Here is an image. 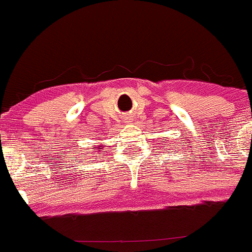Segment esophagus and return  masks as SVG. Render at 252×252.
<instances>
[{"label":"esophagus","mask_w":252,"mask_h":252,"mask_svg":"<svg viewBox=\"0 0 252 252\" xmlns=\"http://www.w3.org/2000/svg\"><path fill=\"white\" fill-rule=\"evenodd\" d=\"M123 123L124 124L132 123V116H125V118H124V120H123Z\"/></svg>","instance_id":"1"}]
</instances>
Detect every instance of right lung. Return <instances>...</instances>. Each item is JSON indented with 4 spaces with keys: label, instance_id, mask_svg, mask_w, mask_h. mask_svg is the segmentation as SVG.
Wrapping results in <instances>:
<instances>
[{
    "label": "right lung",
    "instance_id": "obj_1",
    "mask_svg": "<svg viewBox=\"0 0 252 252\" xmlns=\"http://www.w3.org/2000/svg\"><path fill=\"white\" fill-rule=\"evenodd\" d=\"M103 148H104V146H101V144H99V146H93L91 148L92 151L88 152V153H87V154H89V158H91V159H96V158H93V157H100ZM92 154H94V156H92ZM91 161H93V160H91Z\"/></svg>",
    "mask_w": 252,
    "mask_h": 252
}]
</instances>
